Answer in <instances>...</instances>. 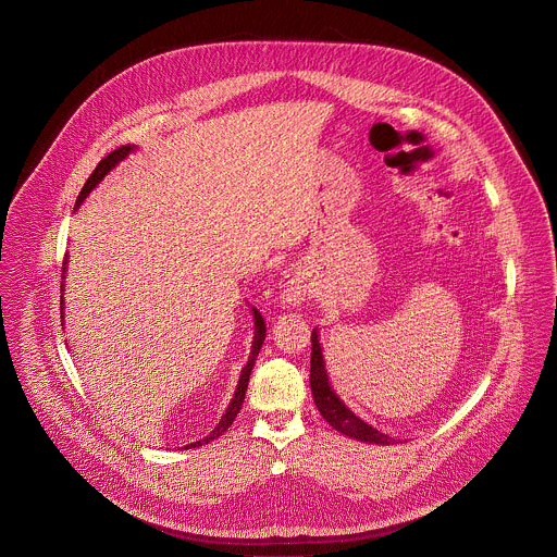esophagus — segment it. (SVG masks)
<instances>
[{
	"mask_svg": "<svg viewBox=\"0 0 557 557\" xmlns=\"http://www.w3.org/2000/svg\"><path fill=\"white\" fill-rule=\"evenodd\" d=\"M309 296V283L307 276L296 272L292 274V278L285 283V289L281 294V302L287 307H300Z\"/></svg>",
	"mask_w": 557,
	"mask_h": 557,
	"instance_id": "1",
	"label": "esophagus"
}]
</instances>
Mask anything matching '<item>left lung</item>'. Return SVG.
Instances as JSON below:
<instances>
[{"mask_svg":"<svg viewBox=\"0 0 557 557\" xmlns=\"http://www.w3.org/2000/svg\"><path fill=\"white\" fill-rule=\"evenodd\" d=\"M311 393L315 399L318 410L322 412V417L342 434L363 441V443H375V445H391L393 438L377 432L375 428H371L370 423H366L361 417H357L331 388L329 382V373L324 366V357H322V346H320V337H318V329H313L311 333Z\"/></svg>","mask_w":557,"mask_h":557,"instance_id":"1","label":"left lung"}]
</instances>
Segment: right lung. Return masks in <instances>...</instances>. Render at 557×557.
<instances>
[{"label": "right lung", "instance_id": "1", "mask_svg": "<svg viewBox=\"0 0 557 557\" xmlns=\"http://www.w3.org/2000/svg\"><path fill=\"white\" fill-rule=\"evenodd\" d=\"M129 151H134V147H119L116 151H112L108 158H103L101 162H99V166L92 171V175L88 177V182L84 184L82 187V191H79V196H77V202H75V209L86 200V196L92 191V187L97 186L119 162H123L127 156H129ZM64 265H66V257H64ZM66 268H62V272H64ZM252 315H255V339H252V352H250V359H248V363L244 366V370L239 373V382H237V388H235V395H233V399H231V404H228V408L224 410V414H222V419H220V423L209 432V436H205L202 441H196V443H189L186 445L184 449H191V447H198V445H202V443H209V441H213V438H218V436H222L226 430H228V425L235 421V417H237V412H239V408H242V401H244V395H246V388H248V380H250V371L255 368V361H257V355H259V350H261V344H263V339H265V322H263V318H261V313L252 307Z\"/></svg>", "mask_w": 557, "mask_h": 557}]
</instances>
